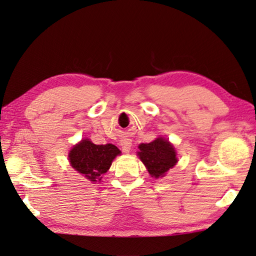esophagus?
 I'll return each mask as SVG.
<instances>
[{
	"label": "esophagus",
	"instance_id": "obj_1",
	"mask_svg": "<svg viewBox=\"0 0 256 256\" xmlns=\"http://www.w3.org/2000/svg\"><path fill=\"white\" fill-rule=\"evenodd\" d=\"M120 146H122V152L127 154L130 152V148H132V140H130V139H122V140L120 142Z\"/></svg>",
	"mask_w": 256,
	"mask_h": 256
}]
</instances>
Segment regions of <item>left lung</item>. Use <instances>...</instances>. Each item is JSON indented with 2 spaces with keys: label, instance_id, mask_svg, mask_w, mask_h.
I'll list each match as a JSON object with an SVG mask.
<instances>
[{
  "label": "left lung",
  "instance_id": "8db88e82",
  "mask_svg": "<svg viewBox=\"0 0 256 256\" xmlns=\"http://www.w3.org/2000/svg\"><path fill=\"white\" fill-rule=\"evenodd\" d=\"M138 148L139 159L154 178L165 176L178 162L175 147L162 137H158L149 144H140Z\"/></svg>",
  "mask_w": 256,
  "mask_h": 256
}]
</instances>
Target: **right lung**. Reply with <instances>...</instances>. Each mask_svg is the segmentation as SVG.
I'll use <instances>...</instances> for the list:
<instances>
[{
    "label": "right lung",
    "instance_id": "add662e5",
    "mask_svg": "<svg viewBox=\"0 0 256 256\" xmlns=\"http://www.w3.org/2000/svg\"><path fill=\"white\" fill-rule=\"evenodd\" d=\"M122 152L112 144H96L88 138L74 144L69 152V162L74 170L92 182H100L114 159Z\"/></svg>",
    "mask_w": 256,
    "mask_h": 256
}]
</instances>
